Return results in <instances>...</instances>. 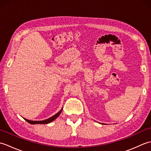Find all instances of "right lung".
Masks as SVG:
<instances>
[{"label":"right lung","instance_id":"obj_1","mask_svg":"<svg viewBox=\"0 0 151 151\" xmlns=\"http://www.w3.org/2000/svg\"><path fill=\"white\" fill-rule=\"evenodd\" d=\"M63 110V108L61 109V110H60V111L58 112L57 114H56L54 115H53L52 117H51L49 119H45V120H43V121H30V120H28V119H24V120H26L28 123L30 124H48L49 123H51V122L53 121L54 120H55L59 116L60 114H61V112H62Z\"/></svg>","mask_w":151,"mask_h":151}]
</instances>
